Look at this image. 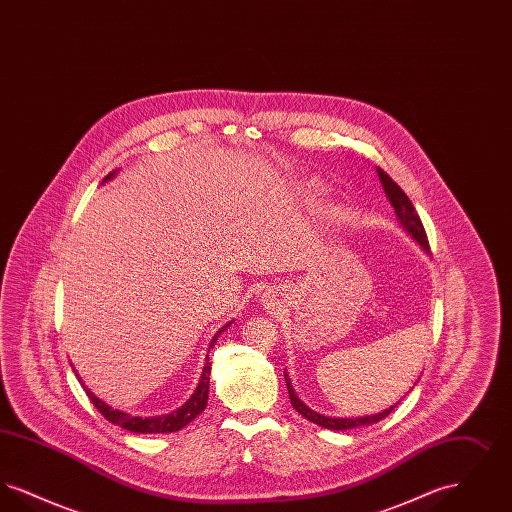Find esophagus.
Listing matches in <instances>:
<instances>
[{"instance_id":"obj_1","label":"esophagus","mask_w":512,"mask_h":512,"mask_svg":"<svg viewBox=\"0 0 512 512\" xmlns=\"http://www.w3.org/2000/svg\"><path fill=\"white\" fill-rule=\"evenodd\" d=\"M263 297H265V299H263V301H272V299H270V297H272V295H270V292L265 293V295H263Z\"/></svg>"}]
</instances>
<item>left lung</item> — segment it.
I'll use <instances>...</instances> for the list:
<instances>
[{
    "label": "left lung",
    "mask_w": 512,
    "mask_h": 512,
    "mask_svg": "<svg viewBox=\"0 0 512 512\" xmlns=\"http://www.w3.org/2000/svg\"><path fill=\"white\" fill-rule=\"evenodd\" d=\"M376 172H378V178H380V184H382V188H384V192H386V197L390 199L391 207H393L395 217H397V222H399L401 228L413 238L414 242L422 247V251L430 253V245H428V240H426L424 226H422L420 217H418L416 211H414L411 199L405 195V192H403L380 167L376 169ZM284 378H286V386H288V393H290V401H292L293 409H295L297 413L303 414L309 422L318 424V426H322V428H328V430H351V428H359V426L376 424V422L384 420V418L397 407V403H399V401H397L395 405H391L390 409H386V411H382V413L355 416V418L324 416V414L309 409V407L297 397V393L293 390L292 380H290L288 372H284ZM414 386H416V384H414Z\"/></svg>",
    "instance_id": "left-lung-1"
}]
</instances>
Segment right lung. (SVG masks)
Wrapping results in <instances>:
<instances>
[{
	"label": "right lung",
	"instance_id": "add662e5",
	"mask_svg": "<svg viewBox=\"0 0 512 512\" xmlns=\"http://www.w3.org/2000/svg\"><path fill=\"white\" fill-rule=\"evenodd\" d=\"M115 174H117L115 171L111 172V174H107V176L103 178V184H105L107 180L115 178ZM230 324H232V320H230L228 324H224L219 332L213 336L209 349L217 343V338H219L220 334H222ZM205 361H207V363L203 366V372H201V376H199V382H197V388H195L194 393H192V397H190L182 407H178L176 411L161 414V416H134V414L122 413L119 409H113V407H109L105 401H101L99 397H96V395L90 391L88 386H84V384H82V386H84L86 395L90 397V401L94 403V407H96L99 413L103 414L109 422L121 426L124 430H130V432H134V434H171V432H178V430H182L184 426H188V424L194 420L195 416H199V414L205 411V407H207V399H209V376H211L209 355H207ZM76 376H78V374H76ZM78 380L82 382V378H78Z\"/></svg>",
	"mask_w": 512,
	"mask_h": 512
}]
</instances>
